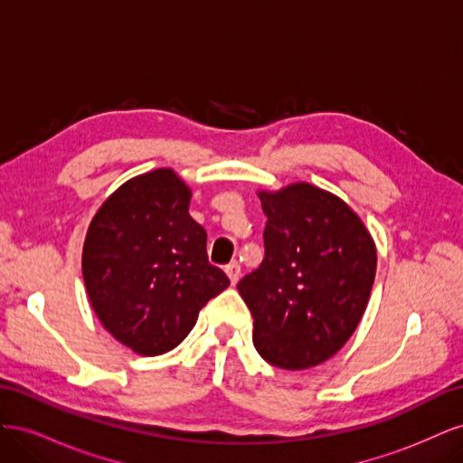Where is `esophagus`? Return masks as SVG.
Listing matches in <instances>:
<instances>
[{"label": "esophagus", "mask_w": 463, "mask_h": 463, "mask_svg": "<svg viewBox=\"0 0 463 463\" xmlns=\"http://www.w3.org/2000/svg\"><path fill=\"white\" fill-rule=\"evenodd\" d=\"M226 274H228V278H230V282L235 286L237 279H240V276H241V266L237 264V262L228 264V266H226Z\"/></svg>", "instance_id": "1"}]
</instances>
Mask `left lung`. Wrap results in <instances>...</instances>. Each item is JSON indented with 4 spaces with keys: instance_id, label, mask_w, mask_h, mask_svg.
<instances>
[{
    "instance_id": "left-lung-1",
    "label": "left lung",
    "mask_w": 463,
    "mask_h": 463,
    "mask_svg": "<svg viewBox=\"0 0 463 463\" xmlns=\"http://www.w3.org/2000/svg\"><path fill=\"white\" fill-rule=\"evenodd\" d=\"M264 260L237 289L253 315V344L270 365H320L352 338L367 309L376 247L354 208L311 184L259 191Z\"/></svg>"
}]
</instances>
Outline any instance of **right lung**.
<instances>
[{
  "instance_id": "add662e5",
  "label": "right lung",
  "mask_w": 463,
  "mask_h": 463,
  "mask_svg": "<svg viewBox=\"0 0 463 463\" xmlns=\"http://www.w3.org/2000/svg\"><path fill=\"white\" fill-rule=\"evenodd\" d=\"M189 203L191 189L172 167L131 177L96 210L82 245L98 320L138 355L179 345L203 307L230 286L208 262L206 232Z\"/></svg>"
}]
</instances>
